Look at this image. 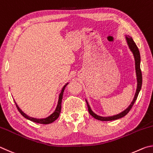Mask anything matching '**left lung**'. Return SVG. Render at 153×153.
Instances as JSON below:
<instances>
[{
    "instance_id": "1",
    "label": "left lung",
    "mask_w": 153,
    "mask_h": 153,
    "mask_svg": "<svg viewBox=\"0 0 153 153\" xmlns=\"http://www.w3.org/2000/svg\"><path fill=\"white\" fill-rule=\"evenodd\" d=\"M127 40V43L128 44V46H129L130 50L132 51L134 56V59H135V64H136V76H137V82H138V85H137V89H136V92L134 97V100L132 101V102L131 103L130 106L128 108L125 109L124 111H122V113H120L117 115H116V116H111V117H101L97 115H96L95 114L93 113L91 109L90 108V106L88 103L87 101H86L87 104V107H88V110H89V114L91 115V116L95 117V119H97L98 120H101V121H111V120H117L121 118V117L125 116L128 112L130 111V110L132 109V106L134 104L135 101L136 100V99L138 97V93L140 92V91L142 87V83H143V76H142V72L140 70V52H139V50L137 47V45L135 44V42H134V40L130 36H126V37Z\"/></svg>"
}]
</instances>
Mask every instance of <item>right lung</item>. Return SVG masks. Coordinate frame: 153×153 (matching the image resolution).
I'll use <instances>...</instances> for the list:
<instances>
[{
  "instance_id": "obj_1",
  "label": "right lung",
  "mask_w": 153,
  "mask_h": 153,
  "mask_svg": "<svg viewBox=\"0 0 153 153\" xmlns=\"http://www.w3.org/2000/svg\"><path fill=\"white\" fill-rule=\"evenodd\" d=\"M68 85V83L66 84L63 87L62 89V91L60 93V95H59V100H58V105L57 107H56V110L54 111V112L52 114H51L50 116H48L46 118H44V119H36V118H33V117H29L27 115H26L25 113H23V112L21 111V109L19 108L18 105H17V103L15 101V103L16 106H17V108L19 110V111L20 112V114L22 115V116L25 117L29 120H31V121L33 122H36V123H39V124H50V123H52L53 122H54L55 120L58 118L60 116V111H61V102H62V96H63V93H64V91L65 89V88L66 87V85Z\"/></svg>"
}]
</instances>
